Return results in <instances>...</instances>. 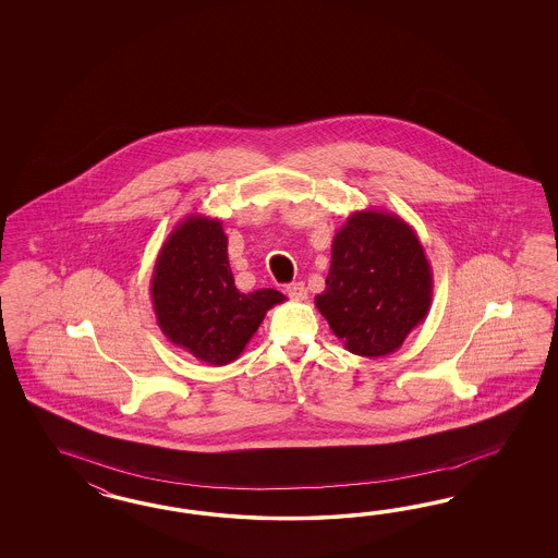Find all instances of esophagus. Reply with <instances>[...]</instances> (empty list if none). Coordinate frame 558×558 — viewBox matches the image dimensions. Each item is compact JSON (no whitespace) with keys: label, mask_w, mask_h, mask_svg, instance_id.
Instances as JSON below:
<instances>
[{"label":"esophagus","mask_w":558,"mask_h":558,"mask_svg":"<svg viewBox=\"0 0 558 558\" xmlns=\"http://www.w3.org/2000/svg\"><path fill=\"white\" fill-rule=\"evenodd\" d=\"M287 294L292 301H304L306 299V287L303 282H292L287 287Z\"/></svg>","instance_id":"obj_1"}]
</instances>
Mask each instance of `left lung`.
Here are the masks:
<instances>
[{"mask_svg":"<svg viewBox=\"0 0 558 558\" xmlns=\"http://www.w3.org/2000/svg\"><path fill=\"white\" fill-rule=\"evenodd\" d=\"M432 266L411 225L387 210H355L333 236L331 268L315 304L345 350L397 352L425 319Z\"/></svg>","mask_w":558,"mask_h":558,"instance_id":"left-lung-1","label":"left lung"}]
</instances>
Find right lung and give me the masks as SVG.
Here are the masks:
<instances>
[{
    "instance_id": "obj_1",
    "label": "right lung",
    "mask_w": 558,
    "mask_h": 558,
    "mask_svg": "<svg viewBox=\"0 0 558 558\" xmlns=\"http://www.w3.org/2000/svg\"><path fill=\"white\" fill-rule=\"evenodd\" d=\"M219 219L187 215L155 259L151 303L157 325L178 348L210 366L233 362L254 338L274 304V288L239 292Z\"/></svg>"
}]
</instances>
